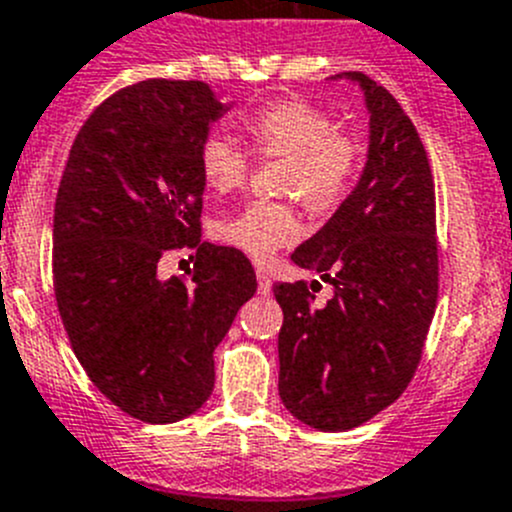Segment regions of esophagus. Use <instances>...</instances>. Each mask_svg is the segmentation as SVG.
Returning <instances> with one entry per match:
<instances>
[{
	"instance_id": "1",
	"label": "esophagus",
	"mask_w": 512,
	"mask_h": 512,
	"mask_svg": "<svg viewBox=\"0 0 512 512\" xmlns=\"http://www.w3.org/2000/svg\"><path fill=\"white\" fill-rule=\"evenodd\" d=\"M257 293L270 295L272 293V280L267 278L265 270H257Z\"/></svg>"
}]
</instances>
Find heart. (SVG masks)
Here are the masks:
<instances>
[{
  "label": "heart",
  "instance_id": "obj_1",
  "mask_svg": "<svg viewBox=\"0 0 512 512\" xmlns=\"http://www.w3.org/2000/svg\"><path fill=\"white\" fill-rule=\"evenodd\" d=\"M250 151L283 156L280 191L298 197L310 212L328 214L346 199L356 179L361 148L348 133L336 131V121L318 105L300 98H280L257 105L240 121ZM204 184L217 194L240 189L250 171V159L222 133L204 138L199 148ZM219 240L247 255L265 260L300 237V219L290 204L250 202L217 227Z\"/></svg>",
  "mask_w": 512,
  "mask_h": 512
}]
</instances>
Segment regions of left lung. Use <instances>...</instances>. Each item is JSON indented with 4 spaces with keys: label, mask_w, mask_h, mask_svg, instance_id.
<instances>
[{
    "label": "left lung",
    "mask_w": 512,
    "mask_h": 512,
    "mask_svg": "<svg viewBox=\"0 0 512 512\" xmlns=\"http://www.w3.org/2000/svg\"><path fill=\"white\" fill-rule=\"evenodd\" d=\"M369 148L356 186L293 262L331 283L313 305L305 283L272 288L283 308L280 399L318 432H346L394 404L412 381L437 308V227L427 151L394 95L364 73ZM318 280L310 283L315 288Z\"/></svg>",
    "instance_id": "obj_1"
}]
</instances>
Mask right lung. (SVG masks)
I'll use <instances>...</instances> for the list:
<instances>
[{
  "label": "right lung",
  "instance_id": "obj_1",
  "mask_svg": "<svg viewBox=\"0 0 512 512\" xmlns=\"http://www.w3.org/2000/svg\"><path fill=\"white\" fill-rule=\"evenodd\" d=\"M232 105L199 80H143L105 100L70 148L52 219V272L80 366L148 424L181 422L214 389V348L255 295L242 252L199 242V148ZM194 246L189 281L166 249Z\"/></svg>",
  "mask_w": 512,
  "mask_h": 512
}]
</instances>
